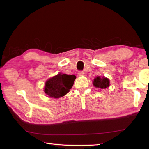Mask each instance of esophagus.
<instances>
[{
	"mask_svg": "<svg viewBox=\"0 0 149 149\" xmlns=\"http://www.w3.org/2000/svg\"><path fill=\"white\" fill-rule=\"evenodd\" d=\"M78 75H79V77H83V76H84V72H82V71L79 72Z\"/></svg>",
	"mask_w": 149,
	"mask_h": 149,
	"instance_id": "obj_1",
	"label": "esophagus"
}]
</instances>
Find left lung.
I'll list each match as a JSON object with an SVG mask.
<instances>
[{"instance_id":"8db88e82","label":"left lung","mask_w":149,"mask_h":149,"mask_svg":"<svg viewBox=\"0 0 149 149\" xmlns=\"http://www.w3.org/2000/svg\"><path fill=\"white\" fill-rule=\"evenodd\" d=\"M93 85L95 88L105 89L110 86V80L104 76H103V77H101L100 76H97L93 80Z\"/></svg>"}]
</instances>
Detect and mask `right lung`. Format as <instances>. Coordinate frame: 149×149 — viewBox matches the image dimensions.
Wrapping results in <instances>:
<instances>
[{"mask_svg":"<svg viewBox=\"0 0 149 149\" xmlns=\"http://www.w3.org/2000/svg\"><path fill=\"white\" fill-rule=\"evenodd\" d=\"M76 77L74 75H68L59 73L45 82L44 92L47 97L60 98L70 92Z\"/></svg>","mask_w":149,"mask_h":149,"instance_id":"1","label":"right lung"}]
</instances>
